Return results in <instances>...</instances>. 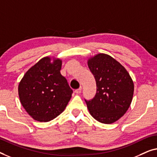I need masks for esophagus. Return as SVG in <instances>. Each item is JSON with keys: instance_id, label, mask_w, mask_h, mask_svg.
I'll return each mask as SVG.
<instances>
[{"instance_id": "34e87169", "label": "esophagus", "mask_w": 157, "mask_h": 157, "mask_svg": "<svg viewBox=\"0 0 157 157\" xmlns=\"http://www.w3.org/2000/svg\"><path fill=\"white\" fill-rule=\"evenodd\" d=\"M81 92H82V87H79V89L75 90V93H76V94H80Z\"/></svg>"}]
</instances>
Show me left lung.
Wrapping results in <instances>:
<instances>
[{
    "label": "left lung",
    "mask_w": 157,
    "mask_h": 157,
    "mask_svg": "<svg viewBox=\"0 0 157 157\" xmlns=\"http://www.w3.org/2000/svg\"><path fill=\"white\" fill-rule=\"evenodd\" d=\"M95 78L97 92L85 100L93 117L103 124L115 122L129 109L134 94V82L125 69L113 57L100 53L87 60Z\"/></svg>",
    "instance_id": "8db88e82"
}]
</instances>
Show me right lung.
Masks as SVG:
<instances>
[{"instance_id":"add662e5","label":"right lung","mask_w":157,"mask_h":157,"mask_svg":"<svg viewBox=\"0 0 157 157\" xmlns=\"http://www.w3.org/2000/svg\"><path fill=\"white\" fill-rule=\"evenodd\" d=\"M62 60L45 57L30 68L18 85L21 102L37 122H47L67 107L73 91L60 73Z\"/></svg>"}]
</instances>
